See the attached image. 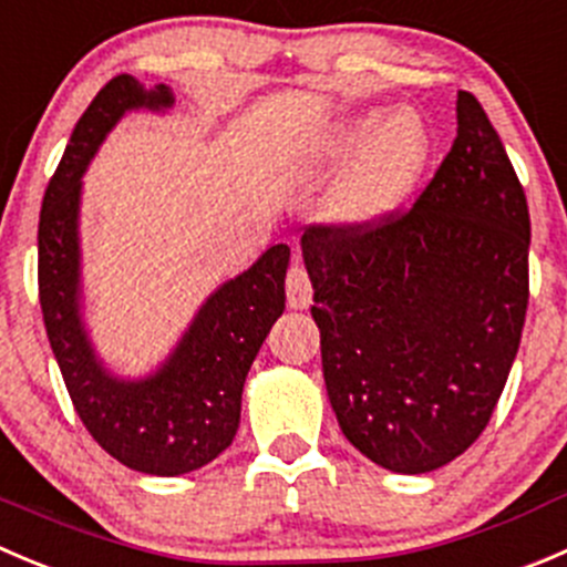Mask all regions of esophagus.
<instances>
[{"mask_svg": "<svg viewBox=\"0 0 567 567\" xmlns=\"http://www.w3.org/2000/svg\"><path fill=\"white\" fill-rule=\"evenodd\" d=\"M285 293H288V307H293V310H307V307L312 305V282L299 260L288 268Z\"/></svg>", "mask_w": 567, "mask_h": 567, "instance_id": "esophagus-1", "label": "esophagus"}]
</instances>
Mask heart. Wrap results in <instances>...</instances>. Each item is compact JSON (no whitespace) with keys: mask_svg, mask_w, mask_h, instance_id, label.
Wrapping results in <instances>:
<instances>
[{"mask_svg":"<svg viewBox=\"0 0 567 567\" xmlns=\"http://www.w3.org/2000/svg\"><path fill=\"white\" fill-rule=\"evenodd\" d=\"M360 152L365 155L338 199V213L346 221H373L399 205L430 155V132L421 115L410 110L395 113L384 124L379 115H365L332 146V155L340 161H351Z\"/></svg>","mask_w":567,"mask_h":567,"instance_id":"1","label":"heart"}]
</instances>
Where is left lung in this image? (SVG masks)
Masks as SVG:
<instances>
[{
	"instance_id": "obj_1",
	"label": "left lung",
	"mask_w": 567,
	"mask_h": 567,
	"mask_svg": "<svg viewBox=\"0 0 567 567\" xmlns=\"http://www.w3.org/2000/svg\"><path fill=\"white\" fill-rule=\"evenodd\" d=\"M529 235L524 185L468 91L410 207L305 229L323 382L371 463L426 474L485 432L524 332Z\"/></svg>"
}]
</instances>
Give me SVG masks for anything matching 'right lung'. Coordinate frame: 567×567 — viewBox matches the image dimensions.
Listing matches in <instances>:
<instances>
[{
	"mask_svg": "<svg viewBox=\"0 0 567 567\" xmlns=\"http://www.w3.org/2000/svg\"><path fill=\"white\" fill-rule=\"evenodd\" d=\"M168 107L166 85L146 93L118 74L76 121L47 185L38 221V299L65 390L93 441L126 468L179 476L213 463L240 423L246 373L285 310L290 249L271 246L249 271L207 299L161 373L118 382L102 371L76 316L80 177L110 126L130 107Z\"/></svg>",
	"mask_w": 567,
	"mask_h": 567,
	"instance_id": "add662e5",
	"label": "right lung"
}]
</instances>
